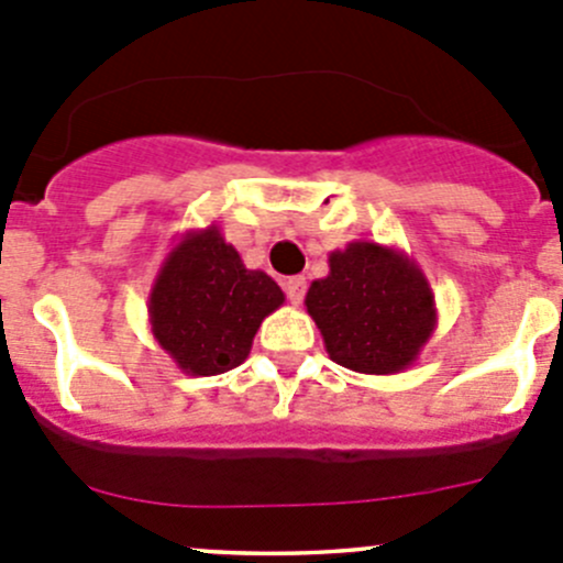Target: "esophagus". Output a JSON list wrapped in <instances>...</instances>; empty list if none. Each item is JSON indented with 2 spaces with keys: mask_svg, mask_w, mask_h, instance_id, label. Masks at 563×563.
<instances>
[{
  "mask_svg": "<svg viewBox=\"0 0 563 563\" xmlns=\"http://www.w3.org/2000/svg\"><path fill=\"white\" fill-rule=\"evenodd\" d=\"M305 288H308V280H305L302 275H294V277H288V280H286V294H288V302H291V305H299V302H302V297H305Z\"/></svg>",
  "mask_w": 563,
  "mask_h": 563,
  "instance_id": "1",
  "label": "esophagus"
}]
</instances>
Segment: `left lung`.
<instances>
[{"instance_id": "1", "label": "left lung", "mask_w": 563, "mask_h": 563, "mask_svg": "<svg viewBox=\"0 0 563 563\" xmlns=\"http://www.w3.org/2000/svg\"><path fill=\"white\" fill-rule=\"evenodd\" d=\"M305 308L329 360L367 376H395L419 360L439 323L422 266L400 247L354 240L329 253Z\"/></svg>"}]
</instances>
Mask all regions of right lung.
<instances>
[{"mask_svg":"<svg viewBox=\"0 0 563 563\" xmlns=\"http://www.w3.org/2000/svg\"><path fill=\"white\" fill-rule=\"evenodd\" d=\"M286 302L275 280L247 269L218 225L192 229L163 258L150 291L157 345L187 376H218L247 360L261 321Z\"/></svg>","mask_w":563,"mask_h":563,"instance_id":"1","label":"right lung"}]
</instances>
